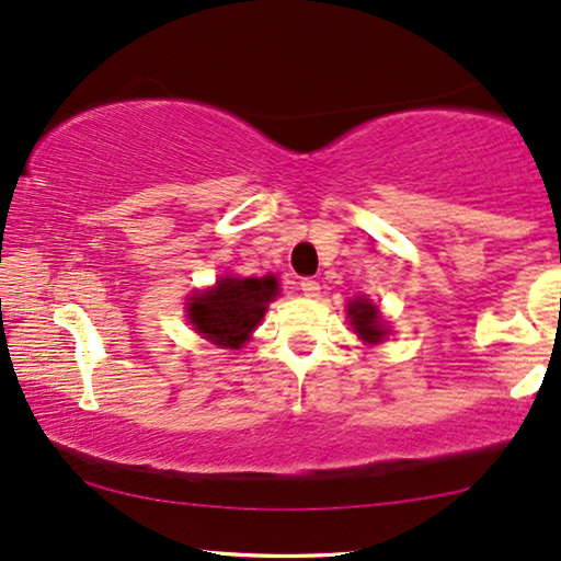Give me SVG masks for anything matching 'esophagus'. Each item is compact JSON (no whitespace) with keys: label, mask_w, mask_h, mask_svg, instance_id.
I'll list each match as a JSON object with an SVG mask.
<instances>
[{"label":"esophagus","mask_w":561,"mask_h":561,"mask_svg":"<svg viewBox=\"0 0 561 561\" xmlns=\"http://www.w3.org/2000/svg\"><path fill=\"white\" fill-rule=\"evenodd\" d=\"M301 290H304V296L317 298V296H319V290H321V286H319V280H313V278H304V280H301Z\"/></svg>","instance_id":"1"}]
</instances>
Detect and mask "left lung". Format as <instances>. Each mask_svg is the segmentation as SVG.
Returning a JSON list of instances; mask_svg holds the SVG:
<instances>
[{"label":"left lung","instance_id":"8db88e82","mask_svg":"<svg viewBox=\"0 0 561 561\" xmlns=\"http://www.w3.org/2000/svg\"><path fill=\"white\" fill-rule=\"evenodd\" d=\"M347 317H350V324L355 327L359 340L367 344H380L388 336L386 319L380 317V309L370 301V298L365 296L352 298L347 304Z\"/></svg>","mask_w":561,"mask_h":561}]
</instances>
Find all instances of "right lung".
<instances>
[{
    "label": "right lung",
    "instance_id": "add662e5",
    "mask_svg": "<svg viewBox=\"0 0 561 561\" xmlns=\"http://www.w3.org/2000/svg\"><path fill=\"white\" fill-rule=\"evenodd\" d=\"M278 278H232L225 275L211 288L196 290L186 304L191 327L221 350H240L278 296Z\"/></svg>",
    "mask_w": 561,
    "mask_h": 561
}]
</instances>
